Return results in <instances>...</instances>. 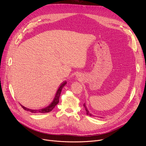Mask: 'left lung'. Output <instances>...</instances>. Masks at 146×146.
Returning <instances> with one entry per match:
<instances>
[{
  "label": "left lung",
  "instance_id": "obj_1",
  "mask_svg": "<svg viewBox=\"0 0 146 146\" xmlns=\"http://www.w3.org/2000/svg\"><path fill=\"white\" fill-rule=\"evenodd\" d=\"M83 106H84V107H85V110H86V114H87V115H89V116L93 117L92 114H91V113H90L89 112V111L88 110V109H87V108H86V104H83Z\"/></svg>",
  "mask_w": 146,
  "mask_h": 146
}]
</instances>
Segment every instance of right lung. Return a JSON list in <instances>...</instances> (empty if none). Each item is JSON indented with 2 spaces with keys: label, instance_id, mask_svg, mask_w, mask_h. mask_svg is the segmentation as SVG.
I'll return each instance as SVG.
<instances>
[{
  "label": "right lung",
  "instance_id": "1",
  "mask_svg": "<svg viewBox=\"0 0 146 146\" xmlns=\"http://www.w3.org/2000/svg\"><path fill=\"white\" fill-rule=\"evenodd\" d=\"M66 83H67V82L66 81H64V82H63L61 84L60 87L58 88V89L57 91V93L56 94L55 98H54V99L53 101L51 102V104L49 106H48L47 107H46V108H45L38 110H31V109L27 108H26V107H24V106H22L21 105V106H22V108L24 109V110L27 111H29V112H32V113H47V112H51L54 108V107L56 106V105L58 104V103L59 102V98H60V96L61 90H62L63 88L65 86Z\"/></svg>",
  "mask_w": 146,
  "mask_h": 146
}]
</instances>
